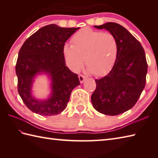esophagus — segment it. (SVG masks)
<instances>
[{
	"label": "esophagus",
	"instance_id": "1",
	"mask_svg": "<svg viewBox=\"0 0 158 158\" xmlns=\"http://www.w3.org/2000/svg\"><path fill=\"white\" fill-rule=\"evenodd\" d=\"M79 81L81 83H83V81H85V80L86 79V77L85 76H83L82 75H79Z\"/></svg>",
	"mask_w": 158,
	"mask_h": 158
}]
</instances>
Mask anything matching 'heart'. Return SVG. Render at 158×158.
I'll return each mask as SVG.
<instances>
[{"mask_svg": "<svg viewBox=\"0 0 158 158\" xmlns=\"http://www.w3.org/2000/svg\"><path fill=\"white\" fill-rule=\"evenodd\" d=\"M72 45H65L63 53L66 61L73 71L85 65L95 75H103L113 68L119 53L116 37L110 33H105L85 28L73 36Z\"/></svg>", "mask_w": 158, "mask_h": 158, "instance_id": "obj_1", "label": "heart"}]
</instances>
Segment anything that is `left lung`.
<instances>
[{
	"label": "left lung",
	"mask_w": 158,
	"mask_h": 158,
	"mask_svg": "<svg viewBox=\"0 0 158 158\" xmlns=\"http://www.w3.org/2000/svg\"><path fill=\"white\" fill-rule=\"evenodd\" d=\"M94 27L105 28L115 36L119 53L111 70L95 80L96 88L91 96L92 103L100 113L117 115L132 109L145 88V53L138 40L119 23L107 22Z\"/></svg>",
	"instance_id": "8db88e82"
}]
</instances>
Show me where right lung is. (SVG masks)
Listing matches in <instances>:
<instances>
[{
    "label": "right lung",
    "instance_id": "add662e5",
    "mask_svg": "<svg viewBox=\"0 0 158 158\" xmlns=\"http://www.w3.org/2000/svg\"><path fill=\"white\" fill-rule=\"evenodd\" d=\"M80 28H62L49 24L26 40L15 66L18 93L26 106L36 114L52 116L66 108L73 89L80 84L79 77L66 66L63 48L70 36ZM48 75L51 93L48 99H38L32 94L36 76Z\"/></svg>",
    "mask_w": 158,
    "mask_h": 158
}]
</instances>
